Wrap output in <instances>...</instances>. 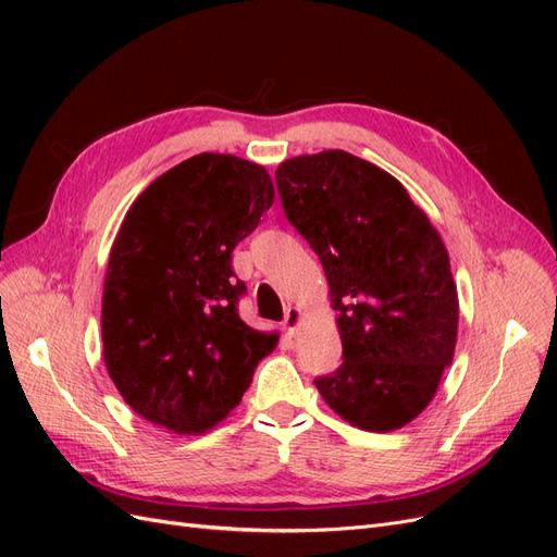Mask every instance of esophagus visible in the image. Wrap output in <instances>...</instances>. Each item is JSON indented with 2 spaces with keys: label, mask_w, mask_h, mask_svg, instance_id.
<instances>
[{
  "label": "esophagus",
  "mask_w": 557,
  "mask_h": 557,
  "mask_svg": "<svg viewBox=\"0 0 557 557\" xmlns=\"http://www.w3.org/2000/svg\"><path fill=\"white\" fill-rule=\"evenodd\" d=\"M301 320H305V311L299 307H288L285 309V318H283V330L288 334H295L301 325Z\"/></svg>",
  "instance_id": "34e87169"
}]
</instances>
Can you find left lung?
Returning <instances> with one entry per match:
<instances>
[{
	"mask_svg": "<svg viewBox=\"0 0 557 557\" xmlns=\"http://www.w3.org/2000/svg\"><path fill=\"white\" fill-rule=\"evenodd\" d=\"M285 215L323 262L344 362L315 379L346 423L393 432L425 411L453 362L458 288L428 213L381 166L323 150L278 164Z\"/></svg>",
	"mask_w": 557,
	"mask_h": 557,
	"instance_id": "left-lung-1",
	"label": "left lung"
}]
</instances>
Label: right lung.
Listing matches in <instances>:
<instances>
[{
	"label": "right lung",
	"instance_id": "1",
	"mask_svg": "<svg viewBox=\"0 0 557 557\" xmlns=\"http://www.w3.org/2000/svg\"><path fill=\"white\" fill-rule=\"evenodd\" d=\"M274 205L262 164L199 153L134 199L102 295L104 364L141 418L174 434L215 428L242 401L278 332L237 313L232 250Z\"/></svg>",
	"mask_w": 557,
	"mask_h": 557
}]
</instances>
